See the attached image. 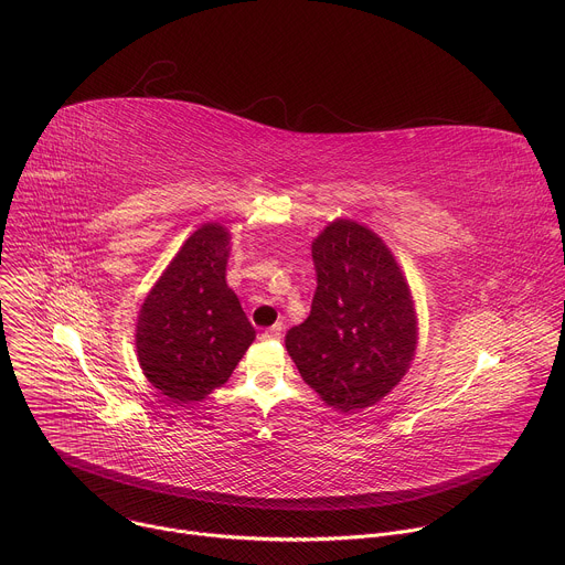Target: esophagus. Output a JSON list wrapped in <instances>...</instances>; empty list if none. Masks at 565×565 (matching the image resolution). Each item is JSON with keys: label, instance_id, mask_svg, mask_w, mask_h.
Listing matches in <instances>:
<instances>
[{"label": "esophagus", "instance_id": "34e87169", "mask_svg": "<svg viewBox=\"0 0 565 565\" xmlns=\"http://www.w3.org/2000/svg\"><path fill=\"white\" fill-rule=\"evenodd\" d=\"M281 335H284V327H281V324H275V327H270V329L264 333L266 340H281Z\"/></svg>", "mask_w": 565, "mask_h": 565}]
</instances>
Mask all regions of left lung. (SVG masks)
<instances>
[{"label": "left lung", "mask_w": 565, "mask_h": 565, "mask_svg": "<svg viewBox=\"0 0 565 565\" xmlns=\"http://www.w3.org/2000/svg\"><path fill=\"white\" fill-rule=\"evenodd\" d=\"M317 290L286 351L303 382L340 414L373 407L407 375L418 315L405 273L384 241L353 218L312 238Z\"/></svg>", "instance_id": "obj_1"}]
</instances>
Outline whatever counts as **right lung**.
Returning a JSON list of instances; mask_svg holds the SVG:
<instances>
[{
  "instance_id": "1",
  "label": "right lung",
  "mask_w": 565,
  "mask_h": 565,
  "mask_svg": "<svg viewBox=\"0 0 565 565\" xmlns=\"http://www.w3.org/2000/svg\"><path fill=\"white\" fill-rule=\"evenodd\" d=\"M230 232L194 230L147 292L136 319V353L145 377L188 405L227 382L255 342V329L225 281Z\"/></svg>"
}]
</instances>
